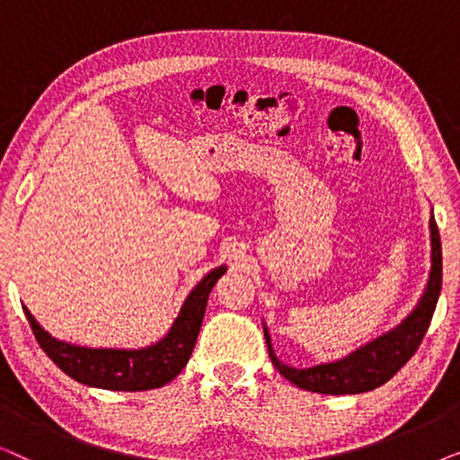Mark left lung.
<instances>
[{"label":"left lung","mask_w":460,"mask_h":460,"mask_svg":"<svg viewBox=\"0 0 460 460\" xmlns=\"http://www.w3.org/2000/svg\"><path fill=\"white\" fill-rule=\"evenodd\" d=\"M431 228V274L427 288L420 297L417 310L402 323L398 329L383 335L376 341L368 343L356 354L345 358L341 362L320 364L314 368H291L282 364L274 356L272 345H270L268 331L263 332L268 341V351L272 364L279 368L282 376L301 389L316 394L329 395H345V394H364L370 389L381 387L387 383L404 364L414 356L423 341L427 329H429L436 304L442 291V243H439V230L436 219H429Z\"/></svg>","instance_id":"left-lung-1"}]
</instances>
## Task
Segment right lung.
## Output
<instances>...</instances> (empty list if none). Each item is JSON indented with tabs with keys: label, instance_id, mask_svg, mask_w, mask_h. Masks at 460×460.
<instances>
[{
	"label": "right lung",
	"instance_id": "right-lung-1",
	"mask_svg": "<svg viewBox=\"0 0 460 460\" xmlns=\"http://www.w3.org/2000/svg\"><path fill=\"white\" fill-rule=\"evenodd\" d=\"M224 272L226 268H217L207 274L188 295L169 335L153 348L140 351L75 348L71 343H62L58 339L49 337L35 323L27 307L22 305V310L40 348L71 379L84 383V385L112 389V392H146V389L165 385L186 367L194 343H197L207 299Z\"/></svg>",
	"mask_w": 460,
	"mask_h": 460
}]
</instances>
